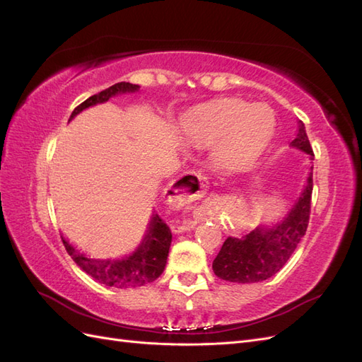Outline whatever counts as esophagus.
<instances>
[{"label":"esophagus","instance_id":"obj_1","mask_svg":"<svg viewBox=\"0 0 362 362\" xmlns=\"http://www.w3.org/2000/svg\"><path fill=\"white\" fill-rule=\"evenodd\" d=\"M208 190V181L205 177H202L201 173H194V172H187L184 173L178 181L175 182V192H177L178 198L187 199V201H194L202 198L204 194H206ZM194 226L193 222H185L178 226V233L189 231Z\"/></svg>","mask_w":362,"mask_h":362}]
</instances>
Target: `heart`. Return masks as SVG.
Masks as SVG:
<instances>
[{"mask_svg":"<svg viewBox=\"0 0 362 362\" xmlns=\"http://www.w3.org/2000/svg\"><path fill=\"white\" fill-rule=\"evenodd\" d=\"M276 119L266 104H247L238 98L208 103L182 120L184 139L194 146H213V160L225 170L252 166L275 134Z\"/></svg>","mask_w":362,"mask_h":362,"instance_id":"b5f03b06","label":"heart"}]
</instances>
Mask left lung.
Segmentation results:
<instances>
[{
    "mask_svg": "<svg viewBox=\"0 0 362 362\" xmlns=\"http://www.w3.org/2000/svg\"><path fill=\"white\" fill-rule=\"evenodd\" d=\"M291 146L314 156L306 136L305 125L300 122L298 134ZM313 194V168L299 201L291 208L284 222L272 229L257 228L243 237H228L213 261L216 275L238 284L261 282L272 278L286 266L293 255L310 223Z\"/></svg>",
    "mask_w": 362,
    "mask_h": 362,
    "instance_id": "8db88e82",
    "label": "left lung"
}]
</instances>
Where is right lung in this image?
Listing matches in <instances>:
<instances>
[{
	"label": "right lung",
	"instance_id": "right-lung-1",
	"mask_svg": "<svg viewBox=\"0 0 362 362\" xmlns=\"http://www.w3.org/2000/svg\"><path fill=\"white\" fill-rule=\"evenodd\" d=\"M139 90L137 84L131 83H116L108 87V89L92 95L87 98L84 103L74 108L71 119L83 112L84 108L92 107L95 104H101L110 100L112 96L125 92H136ZM71 258L76 262V266L83 269L87 275L96 279L98 282L104 284L107 287L115 288H131V287H141L145 284L156 281L166 266L169 247L172 242V233L169 226L163 222V218L158 214L152 216L149 223V229L144 242L137 247L133 255H129L124 259H93L81 254L76 250L69 242L62 237Z\"/></svg>",
	"mask_w": 362,
	"mask_h": 362
}]
</instances>
